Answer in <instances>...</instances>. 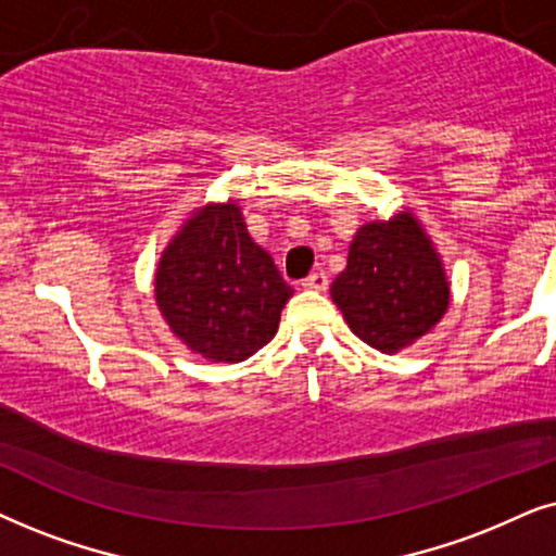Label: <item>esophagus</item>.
Listing matches in <instances>:
<instances>
[{
    "instance_id": "esophagus-1",
    "label": "esophagus",
    "mask_w": 556,
    "mask_h": 556,
    "mask_svg": "<svg viewBox=\"0 0 556 556\" xmlns=\"http://www.w3.org/2000/svg\"><path fill=\"white\" fill-rule=\"evenodd\" d=\"M302 287H305V290L325 292V290H328V274H325V271H313V274H309V277L302 279Z\"/></svg>"
}]
</instances>
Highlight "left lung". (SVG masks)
<instances>
[{"label":"left lung","instance_id":"1","mask_svg":"<svg viewBox=\"0 0 556 556\" xmlns=\"http://www.w3.org/2000/svg\"><path fill=\"white\" fill-rule=\"evenodd\" d=\"M330 294L348 328L381 353L412 345L450 305L445 269L412 213L361 226Z\"/></svg>","mask_w":556,"mask_h":556}]
</instances>
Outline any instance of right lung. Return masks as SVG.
Wrapping results in <instances>:
<instances>
[{
  "label": "right lung",
  "mask_w": 556,
  "mask_h": 556,
  "mask_svg": "<svg viewBox=\"0 0 556 556\" xmlns=\"http://www.w3.org/2000/svg\"><path fill=\"white\" fill-rule=\"evenodd\" d=\"M292 287L254 243L236 203H211L162 251L154 300L169 330L208 361L239 364L274 338Z\"/></svg>",
  "instance_id": "obj_1"
}]
</instances>
